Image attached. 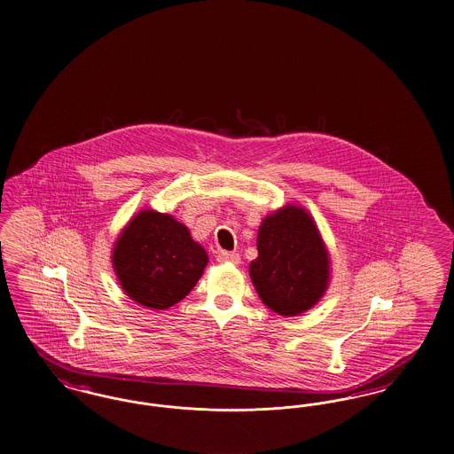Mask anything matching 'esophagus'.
Wrapping results in <instances>:
<instances>
[{
    "label": "esophagus",
    "instance_id": "1",
    "mask_svg": "<svg viewBox=\"0 0 454 454\" xmlns=\"http://www.w3.org/2000/svg\"><path fill=\"white\" fill-rule=\"evenodd\" d=\"M218 262H227V264H239L240 256L236 253H227V251H220L217 256Z\"/></svg>",
    "mask_w": 454,
    "mask_h": 454
}]
</instances>
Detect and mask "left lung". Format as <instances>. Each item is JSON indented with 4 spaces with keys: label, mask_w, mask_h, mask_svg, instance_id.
Instances as JSON below:
<instances>
[{
    "label": "left lung",
    "mask_w": 454,
    "mask_h": 454,
    "mask_svg": "<svg viewBox=\"0 0 454 454\" xmlns=\"http://www.w3.org/2000/svg\"><path fill=\"white\" fill-rule=\"evenodd\" d=\"M249 275L262 303L278 316H300L322 298L329 286L331 259L305 208L286 205L264 217Z\"/></svg>",
    "instance_id": "1"
}]
</instances>
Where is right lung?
I'll return each instance as SVG.
<instances>
[{"label": "right lung", "mask_w": 454, "mask_h": 454, "mask_svg": "<svg viewBox=\"0 0 454 454\" xmlns=\"http://www.w3.org/2000/svg\"><path fill=\"white\" fill-rule=\"evenodd\" d=\"M112 262L127 296L164 310L193 290L208 256L176 218L142 210L121 231Z\"/></svg>", "instance_id": "add662e5"}]
</instances>
